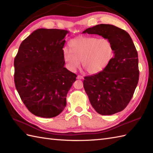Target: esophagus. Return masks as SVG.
<instances>
[{
  "label": "esophagus",
  "mask_w": 153,
  "mask_h": 153,
  "mask_svg": "<svg viewBox=\"0 0 153 153\" xmlns=\"http://www.w3.org/2000/svg\"><path fill=\"white\" fill-rule=\"evenodd\" d=\"M77 79H83V77L82 76H81V75H78V76H77Z\"/></svg>",
  "instance_id": "esophagus-1"
}]
</instances>
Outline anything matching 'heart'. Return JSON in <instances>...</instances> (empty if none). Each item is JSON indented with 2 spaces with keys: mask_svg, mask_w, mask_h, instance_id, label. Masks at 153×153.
Returning <instances> with one entry per match:
<instances>
[{
  "mask_svg": "<svg viewBox=\"0 0 153 153\" xmlns=\"http://www.w3.org/2000/svg\"><path fill=\"white\" fill-rule=\"evenodd\" d=\"M68 47L70 51H63V60L71 72L79 68L81 61L88 73H99L110 64L114 54L111 41L105 38L79 37L71 40Z\"/></svg>",
  "mask_w": 153,
  "mask_h": 153,
  "instance_id": "heart-1",
  "label": "heart"
}]
</instances>
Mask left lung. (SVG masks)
Instances as JSON below:
<instances>
[{
	"label": "left lung",
	"instance_id": "left-lung-1",
	"mask_svg": "<svg viewBox=\"0 0 153 153\" xmlns=\"http://www.w3.org/2000/svg\"><path fill=\"white\" fill-rule=\"evenodd\" d=\"M83 33L108 39L114 49V57L105 69L84 77L89 101L101 115L121 112L131 100L139 81L138 54L134 42L128 32L110 24L97 25Z\"/></svg>",
	"mask_w": 153,
	"mask_h": 153
}]
</instances>
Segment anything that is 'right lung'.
I'll use <instances>...</instances> for the list:
<instances>
[{
	"label": "right lung",
	"mask_w": 153,
	"mask_h": 153,
	"mask_svg": "<svg viewBox=\"0 0 153 153\" xmlns=\"http://www.w3.org/2000/svg\"><path fill=\"white\" fill-rule=\"evenodd\" d=\"M68 31L41 28L22 41L14 58V83L29 111L53 118L66 106L77 76L64 68L63 47Z\"/></svg>",
	"instance_id": "obj_1"
}]
</instances>
